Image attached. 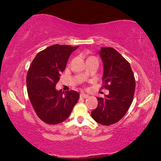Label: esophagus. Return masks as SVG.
Masks as SVG:
<instances>
[{
	"label": "esophagus",
	"mask_w": 161,
	"mask_h": 161,
	"mask_svg": "<svg viewBox=\"0 0 161 161\" xmlns=\"http://www.w3.org/2000/svg\"><path fill=\"white\" fill-rule=\"evenodd\" d=\"M80 97L84 98V99H86V98L89 97V95H88V94H86L84 93H80Z\"/></svg>",
	"instance_id": "34e87169"
}]
</instances>
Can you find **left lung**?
<instances>
[{
	"instance_id": "left-lung-1",
	"label": "left lung",
	"mask_w": 161,
	"mask_h": 161,
	"mask_svg": "<svg viewBox=\"0 0 161 161\" xmlns=\"http://www.w3.org/2000/svg\"><path fill=\"white\" fill-rule=\"evenodd\" d=\"M104 72L103 87L109 90L105 97H98V106L92 111L94 121L103 125L115 124L124 116L133 102L136 80L130 63L112 47L99 52Z\"/></svg>"
}]
</instances>
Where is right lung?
Wrapping results in <instances>:
<instances>
[{
	"mask_svg": "<svg viewBox=\"0 0 161 161\" xmlns=\"http://www.w3.org/2000/svg\"><path fill=\"white\" fill-rule=\"evenodd\" d=\"M78 47L50 46L38 53L28 69L26 77L28 97L36 115L46 124L64 122L78 103L80 95L77 92L70 90L64 94L56 89L68 58Z\"/></svg>",
	"mask_w": 161,
	"mask_h": 161,
	"instance_id": "add662e5",
	"label": "right lung"
}]
</instances>
